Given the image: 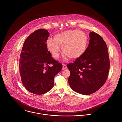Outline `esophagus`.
I'll return each mask as SVG.
<instances>
[{
	"instance_id": "esophagus-1",
	"label": "esophagus",
	"mask_w": 122,
	"mask_h": 122,
	"mask_svg": "<svg viewBox=\"0 0 122 122\" xmlns=\"http://www.w3.org/2000/svg\"><path fill=\"white\" fill-rule=\"evenodd\" d=\"M67 68V65L66 64H63V68H62V69L63 70H65V69H66Z\"/></svg>"
}]
</instances>
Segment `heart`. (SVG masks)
<instances>
[{
	"label": "heart",
	"instance_id": "1",
	"mask_svg": "<svg viewBox=\"0 0 122 122\" xmlns=\"http://www.w3.org/2000/svg\"><path fill=\"white\" fill-rule=\"evenodd\" d=\"M88 37L84 32L76 30H68L56 34L54 39H48L46 45L53 57L58 59L62 47V51L71 59H76L86 51Z\"/></svg>",
	"mask_w": 122,
	"mask_h": 122
}]
</instances>
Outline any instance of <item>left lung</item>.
<instances>
[{"instance_id": "1", "label": "left lung", "mask_w": 122, "mask_h": 122, "mask_svg": "<svg viewBox=\"0 0 122 122\" xmlns=\"http://www.w3.org/2000/svg\"><path fill=\"white\" fill-rule=\"evenodd\" d=\"M84 54L67 67L70 71L69 85L74 91L85 95L98 91L108 77L110 61L108 48L103 38L92 31Z\"/></svg>"}]
</instances>
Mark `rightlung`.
Masks as SVG:
<instances>
[{"instance_id":"add662e5","label":"right lung","mask_w":122,"mask_h":122,"mask_svg":"<svg viewBox=\"0 0 122 122\" xmlns=\"http://www.w3.org/2000/svg\"><path fill=\"white\" fill-rule=\"evenodd\" d=\"M49 35L48 31L43 29L33 32L24 41L20 55L22 83L27 91L36 95L51 90L55 76L63 67L47 50L46 42Z\"/></svg>"}]
</instances>
